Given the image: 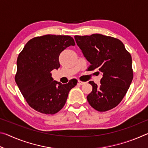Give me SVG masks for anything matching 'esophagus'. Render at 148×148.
<instances>
[{
	"label": "esophagus",
	"mask_w": 148,
	"mask_h": 148,
	"mask_svg": "<svg viewBox=\"0 0 148 148\" xmlns=\"http://www.w3.org/2000/svg\"><path fill=\"white\" fill-rule=\"evenodd\" d=\"M77 84H78L79 85H80V86H82V85H84V84H86V82L80 81V80H78V82H77Z\"/></svg>",
	"instance_id": "obj_1"
}]
</instances>
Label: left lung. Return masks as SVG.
Here are the masks:
<instances>
[{
    "label": "left lung",
    "instance_id": "8db88e82",
    "mask_svg": "<svg viewBox=\"0 0 148 148\" xmlns=\"http://www.w3.org/2000/svg\"><path fill=\"white\" fill-rule=\"evenodd\" d=\"M76 44L90 62L89 71L102 74L101 85L94 82L87 95L89 104L99 112H106L118 105L133 78L131 56L119 39L100 34L75 36Z\"/></svg>",
    "mask_w": 148,
    "mask_h": 148
}]
</instances>
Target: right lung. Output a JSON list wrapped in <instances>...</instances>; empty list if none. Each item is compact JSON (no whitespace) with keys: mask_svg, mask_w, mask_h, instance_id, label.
Masks as SVG:
<instances>
[{"mask_svg":"<svg viewBox=\"0 0 148 148\" xmlns=\"http://www.w3.org/2000/svg\"><path fill=\"white\" fill-rule=\"evenodd\" d=\"M72 37L47 34L34 37L27 42L17 60L15 80L25 99L32 108L45 114L60 111L69 92L77 80L62 84L53 80L51 71L60 66V53L74 46Z\"/></svg>","mask_w":148,"mask_h":148,"instance_id":"add662e5","label":"right lung"}]
</instances>
